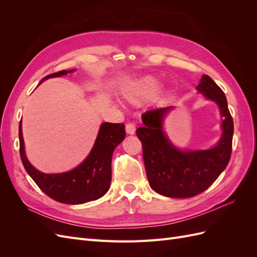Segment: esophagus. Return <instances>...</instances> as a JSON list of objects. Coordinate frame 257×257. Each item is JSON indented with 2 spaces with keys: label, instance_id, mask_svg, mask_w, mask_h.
<instances>
[{
  "label": "esophagus",
  "instance_id": "obj_1",
  "mask_svg": "<svg viewBox=\"0 0 257 257\" xmlns=\"http://www.w3.org/2000/svg\"><path fill=\"white\" fill-rule=\"evenodd\" d=\"M125 130H126V133L130 134V135H134L135 134V131H136V126L134 123H127L126 126H125Z\"/></svg>",
  "mask_w": 257,
  "mask_h": 257
}]
</instances>
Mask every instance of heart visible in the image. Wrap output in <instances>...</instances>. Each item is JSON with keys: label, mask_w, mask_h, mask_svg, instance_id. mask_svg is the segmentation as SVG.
<instances>
[{"label": "heart", "mask_w": 257, "mask_h": 257, "mask_svg": "<svg viewBox=\"0 0 257 257\" xmlns=\"http://www.w3.org/2000/svg\"><path fill=\"white\" fill-rule=\"evenodd\" d=\"M161 83L153 77H145L125 92V98L131 103L138 104L141 100L150 98L159 92Z\"/></svg>", "instance_id": "heart-1"}]
</instances>
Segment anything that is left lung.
<instances>
[{
  "instance_id": "1",
  "label": "left lung",
  "mask_w": 257,
  "mask_h": 257,
  "mask_svg": "<svg viewBox=\"0 0 257 257\" xmlns=\"http://www.w3.org/2000/svg\"><path fill=\"white\" fill-rule=\"evenodd\" d=\"M199 93L220 107L223 134L217 145L208 150H179L163 131V120L173 107L157 108L143 115L144 126L136 134L143 145L148 181L161 195L190 198L206 191L226 168L234 134V122L226 96L209 76L204 75L197 85Z\"/></svg>"
}]
</instances>
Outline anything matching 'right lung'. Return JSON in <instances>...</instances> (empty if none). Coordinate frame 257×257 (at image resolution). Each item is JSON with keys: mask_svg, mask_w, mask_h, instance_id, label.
I'll use <instances>...</instances> for the list:
<instances>
[{"mask_svg": "<svg viewBox=\"0 0 257 257\" xmlns=\"http://www.w3.org/2000/svg\"><path fill=\"white\" fill-rule=\"evenodd\" d=\"M71 71H60L53 73L41 80L53 77H60L72 73ZM125 138V126L123 123L105 122L99 127L96 141L90 154L79 166L62 174H44L31 165L25 151V142L22 137L21 121L19 123L20 158L27 173L33 179L45 194L59 201L68 205L84 204L104 196L109 190L111 181V159L112 153L123 139Z\"/></svg>", "mask_w": 257, "mask_h": 257, "instance_id": "right-lung-1", "label": "right lung"}]
</instances>
